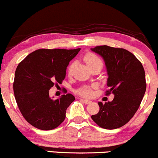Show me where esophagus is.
Instances as JSON below:
<instances>
[{"label":"esophagus","instance_id":"obj_1","mask_svg":"<svg viewBox=\"0 0 158 158\" xmlns=\"http://www.w3.org/2000/svg\"><path fill=\"white\" fill-rule=\"evenodd\" d=\"M80 100L81 101V102H83L84 103H85V104H90V103L91 102V101L88 100V99H81Z\"/></svg>","mask_w":158,"mask_h":158}]
</instances>
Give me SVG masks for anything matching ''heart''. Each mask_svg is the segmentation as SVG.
<instances>
[{"label":"heart","mask_w":158,"mask_h":158,"mask_svg":"<svg viewBox=\"0 0 158 158\" xmlns=\"http://www.w3.org/2000/svg\"><path fill=\"white\" fill-rule=\"evenodd\" d=\"M84 60L89 68L98 64H102V61L100 59H99V57H98L97 55L92 53V52H89V53H88L87 55H85ZM74 66H75V64H74L73 62L71 63V64L68 66V76H70L72 74ZM94 88H95V86L81 87V88H80L77 90V93L79 94V95L82 96V97H90V96L92 95V89Z\"/></svg>","instance_id":"heart-1"}]
</instances>
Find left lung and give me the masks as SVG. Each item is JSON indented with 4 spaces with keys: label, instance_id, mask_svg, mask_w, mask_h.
<instances>
[{
    "label": "left lung",
    "instance_id": "left-lung-1",
    "mask_svg": "<svg viewBox=\"0 0 158 158\" xmlns=\"http://www.w3.org/2000/svg\"><path fill=\"white\" fill-rule=\"evenodd\" d=\"M91 50L104 59L109 88L106 95H114L111 102H98L99 111L91 118L102 128H120L135 115L146 92L144 68L136 56L125 49L103 45Z\"/></svg>",
    "mask_w": 158,
    "mask_h": 158
}]
</instances>
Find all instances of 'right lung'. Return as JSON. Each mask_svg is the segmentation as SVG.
<instances>
[{"label": "right lung", "mask_w": 158, "mask_h": 158, "mask_svg": "<svg viewBox=\"0 0 158 158\" xmlns=\"http://www.w3.org/2000/svg\"><path fill=\"white\" fill-rule=\"evenodd\" d=\"M80 48L39 49L31 52L18 65L13 90L18 106L24 119L41 130L57 128L66 117V110L75 100L72 94L52 99L49 90L61 84L69 62Z\"/></svg>", "instance_id": "add662e5"}]
</instances>
